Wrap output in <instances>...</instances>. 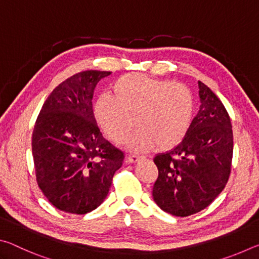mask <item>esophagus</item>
Instances as JSON below:
<instances>
[{"label":"esophagus","mask_w":259,"mask_h":259,"mask_svg":"<svg viewBox=\"0 0 259 259\" xmlns=\"http://www.w3.org/2000/svg\"><path fill=\"white\" fill-rule=\"evenodd\" d=\"M140 157L142 156H138V155H129V156H126V161L129 162V163H136V162H137Z\"/></svg>","instance_id":"1"}]
</instances>
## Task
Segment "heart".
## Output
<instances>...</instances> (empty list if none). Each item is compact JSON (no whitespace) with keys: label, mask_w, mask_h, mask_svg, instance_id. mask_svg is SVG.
<instances>
[{"label":"heart","mask_w":259,"mask_h":259,"mask_svg":"<svg viewBox=\"0 0 259 259\" xmlns=\"http://www.w3.org/2000/svg\"><path fill=\"white\" fill-rule=\"evenodd\" d=\"M108 94L109 97L100 96L96 100L94 117L113 143H124L137 125L139 130L129 140V150L169 151L190 130L194 96L184 83L133 73L117 78Z\"/></svg>","instance_id":"1"}]
</instances>
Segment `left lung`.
<instances>
[{"label":"left lung","instance_id":"8db88e82","mask_svg":"<svg viewBox=\"0 0 259 259\" xmlns=\"http://www.w3.org/2000/svg\"><path fill=\"white\" fill-rule=\"evenodd\" d=\"M200 109L190 130L171 151L154 157L159 176L155 203L177 217L207 208L224 190L231 174L233 131L224 105L199 81Z\"/></svg>","mask_w":259,"mask_h":259}]
</instances>
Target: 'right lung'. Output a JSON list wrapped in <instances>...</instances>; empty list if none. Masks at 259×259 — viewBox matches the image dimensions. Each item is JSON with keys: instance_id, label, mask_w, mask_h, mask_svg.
Returning a JSON list of instances; mask_svg holds the SVG:
<instances>
[{"instance_id": "add662e5", "label": "right lung", "mask_w": 259, "mask_h": 259, "mask_svg": "<svg viewBox=\"0 0 259 259\" xmlns=\"http://www.w3.org/2000/svg\"><path fill=\"white\" fill-rule=\"evenodd\" d=\"M111 72L68 77L43 104L32 137L36 181L57 209L84 214L104 202L124 155L103 137L94 117L95 88Z\"/></svg>"}]
</instances>
